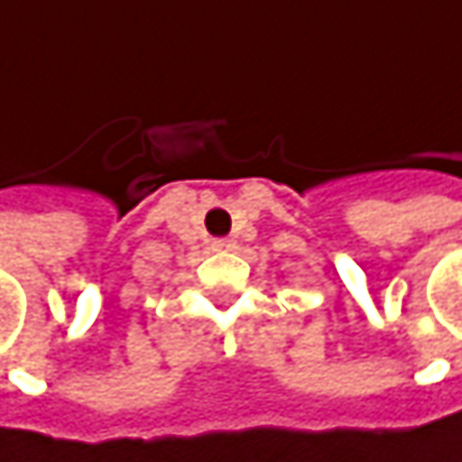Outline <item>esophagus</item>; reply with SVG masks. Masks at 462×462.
<instances>
[{
    "label": "esophagus",
    "mask_w": 462,
    "mask_h": 462,
    "mask_svg": "<svg viewBox=\"0 0 462 462\" xmlns=\"http://www.w3.org/2000/svg\"><path fill=\"white\" fill-rule=\"evenodd\" d=\"M213 249H216V252H229V249H233V241L218 238V241H213Z\"/></svg>",
    "instance_id": "obj_1"
}]
</instances>
